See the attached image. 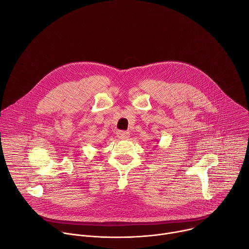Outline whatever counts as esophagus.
Listing matches in <instances>:
<instances>
[{
	"label": "esophagus",
	"instance_id": "34e87169",
	"mask_svg": "<svg viewBox=\"0 0 249 249\" xmlns=\"http://www.w3.org/2000/svg\"><path fill=\"white\" fill-rule=\"evenodd\" d=\"M117 137L121 140H126L130 137V133L129 132H126V131H119L117 133Z\"/></svg>",
	"mask_w": 249,
	"mask_h": 249
}]
</instances>
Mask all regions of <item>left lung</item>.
I'll list each match as a JSON object with an SVG mask.
<instances>
[{
  "label": "left lung",
  "instance_id": "1",
  "mask_svg": "<svg viewBox=\"0 0 249 249\" xmlns=\"http://www.w3.org/2000/svg\"><path fill=\"white\" fill-rule=\"evenodd\" d=\"M156 142H158V141H156ZM155 147H156V146H155Z\"/></svg>",
  "mask_w": 249,
  "mask_h": 249
}]
</instances>
